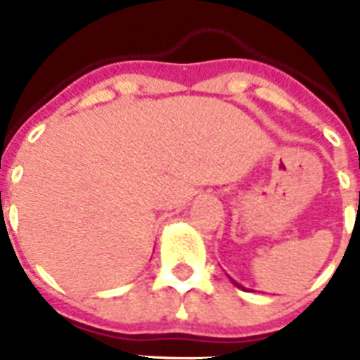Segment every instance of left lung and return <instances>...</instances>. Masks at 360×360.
<instances>
[{"instance_id": "1", "label": "left lung", "mask_w": 360, "mask_h": 360, "mask_svg": "<svg viewBox=\"0 0 360 360\" xmlns=\"http://www.w3.org/2000/svg\"><path fill=\"white\" fill-rule=\"evenodd\" d=\"M230 280H231V284H233V285H237V288H239V290H243V291H248V290H246V288H245V285L237 284V282H236V280H233V278H230Z\"/></svg>"}]
</instances>
